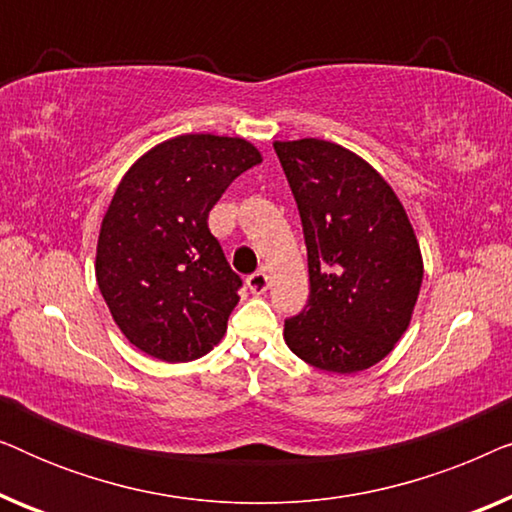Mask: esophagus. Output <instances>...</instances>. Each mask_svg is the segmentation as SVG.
Masks as SVG:
<instances>
[{"instance_id":"esophagus-1","label":"esophagus","mask_w":512,"mask_h":512,"mask_svg":"<svg viewBox=\"0 0 512 512\" xmlns=\"http://www.w3.org/2000/svg\"><path fill=\"white\" fill-rule=\"evenodd\" d=\"M247 289L251 293H265L268 291V275H265L263 270L254 272V275L247 277Z\"/></svg>"}]
</instances>
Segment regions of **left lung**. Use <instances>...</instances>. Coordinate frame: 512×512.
<instances>
[{
  "label": "left lung",
  "mask_w": 512,
  "mask_h": 512,
  "mask_svg": "<svg viewBox=\"0 0 512 512\" xmlns=\"http://www.w3.org/2000/svg\"><path fill=\"white\" fill-rule=\"evenodd\" d=\"M307 247L310 298L284 321L305 363L359 373L387 356L415 310L424 265L391 186L356 153L324 139L275 142Z\"/></svg>",
  "instance_id": "obj_1"
}]
</instances>
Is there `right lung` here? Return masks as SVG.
<instances>
[{"instance_id": "add662e5", "label": "right lung", "mask_w": 512, "mask_h": 512, "mask_svg": "<svg viewBox=\"0 0 512 512\" xmlns=\"http://www.w3.org/2000/svg\"><path fill=\"white\" fill-rule=\"evenodd\" d=\"M261 160L247 139L181 135L125 172L102 219L95 275L111 317L144 354L193 361L223 338L242 279L207 216Z\"/></svg>"}]
</instances>
